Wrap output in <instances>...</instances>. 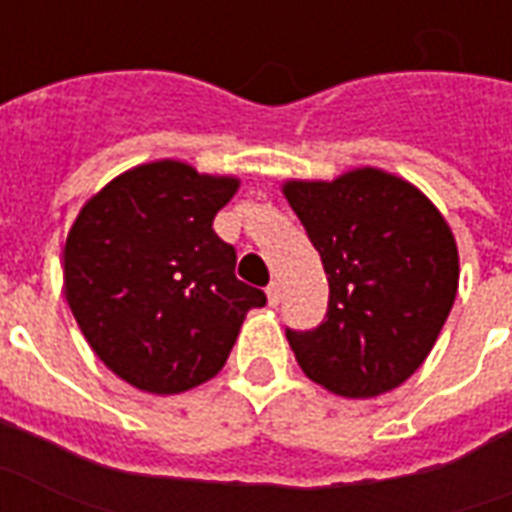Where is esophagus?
<instances>
[{
  "instance_id": "1",
  "label": "esophagus",
  "mask_w": 512,
  "mask_h": 512,
  "mask_svg": "<svg viewBox=\"0 0 512 512\" xmlns=\"http://www.w3.org/2000/svg\"><path fill=\"white\" fill-rule=\"evenodd\" d=\"M267 302H270V305H278V302H281V283H270V286H267Z\"/></svg>"
}]
</instances>
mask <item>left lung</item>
Segmentation results:
<instances>
[{
    "instance_id": "8db88e82",
    "label": "left lung",
    "mask_w": 512,
    "mask_h": 512,
    "mask_svg": "<svg viewBox=\"0 0 512 512\" xmlns=\"http://www.w3.org/2000/svg\"><path fill=\"white\" fill-rule=\"evenodd\" d=\"M283 196L319 251L330 283L316 330H286L311 382L376 398L425 363L458 292V248L442 212L412 182L374 166L286 179Z\"/></svg>"
}]
</instances>
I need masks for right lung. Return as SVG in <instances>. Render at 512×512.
Listing matches in <instances>:
<instances>
[{
	"instance_id": "1",
	"label": "right lung",
	"mask_w": 512,
	"mask_h": 512,
	"mask_svg": "<svg viewBox=\"0 0 512 512\" xmlns=\"http://www.w3.org/2000/svg\"><path fill=\"white\" fill-rule=\"evenodd\" d=\"M240 188L182 160L125 171L81 207L65 242V300L108 371L152 395L210 382L261 289L212 220Z\"/></svg>"
}]
</instances>
